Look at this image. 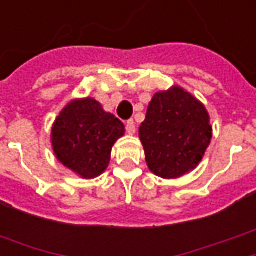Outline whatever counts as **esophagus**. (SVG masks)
<instances>
[{
	"instance_id": "34e87169",
	"label": "esophagus",
	"mask_w": 256,
	"mask_h": 256,
	"mask_svg": "<svg viewBox=\"0 0 256 256\" xmlns=\"http://www.w3.org/2000/svg\"><path fill=\"white\" fill-rule=\"evenodd\" d=\"M126 132H128V134L133 136L136 133V124L133 120H128L126 122Z\"/></svg>"
}]
</instances>
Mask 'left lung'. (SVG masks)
Listing matches in <instances>:
<instances>
[{
	"label": "left lung",
	"instance_id": "1",
	"mask_svg": "<svg viewBox=\"0 0 256 256\" xmlns=\"http://www.w3.org/2000/svg\"><path fill=\"white\" fill-rule=\"evenodd\" d=\"M206 106L179 85L154 94L138 128L146 162L154 175L176 179L194 171L212 142Z\"/></svg>",
	"mask_w": 256,
	"mask_h": 256
}]
</instances>
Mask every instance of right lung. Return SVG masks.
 Listing matches in <instances>:
<instances>
[{
	"instance_id": "add662e5",
	"label": "right lung",
	"mask_w": 256,
	"mask_h": 256,
	"mask_svg": "<svg viewBox=\"0 0 256 256\" xmlns=\"http://www.w3.org/2000/svg\"><path fill=\"white\" fill-rule=\"evenodd\" d=\"M124 136V124L106 112L96 99H72L62 108L52 128L56 158L82 179L106 171L114 142Z\"/></svg>"
}]
</instances>
